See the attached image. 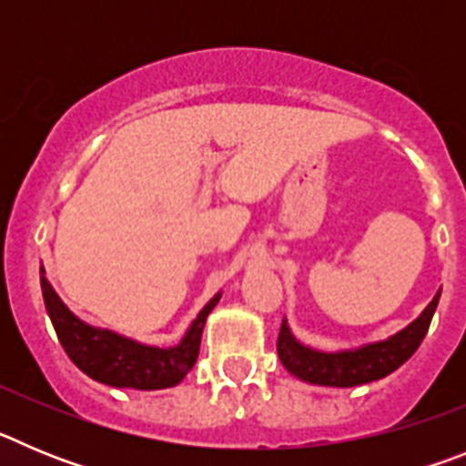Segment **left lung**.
Masks as SVG:
<instances>
[{
    "label": "left lung",
    "mask_w": 466,
    "mask_h": 466,
    "mask_svg": "<svg viewBox=\"0 0 466 466\" xmlns=\"http://www.w3.org/2000/svg\"><path fill=\"white\" fill-rule=\"evenodd\" d=\"M439 296L441 291H436L431 303L420 312L418 319H413L409 327L390 339L366 343L355 350H339V352H322V350H312L299 343L291 329L287 327V319H282V329L278 336L279 361L291 376L310 382V385L355 387L380 380L397 371L399 366L409 361L415 350L420 348L422 339L427 336L436 306H439Z\"/></svg>",
    "instance_id": "obj_1"
}]
</instances>
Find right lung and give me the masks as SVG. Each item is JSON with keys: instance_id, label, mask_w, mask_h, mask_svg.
Wrapping results in <instances>:
<instances>
[{"instance_id": "obj_1", "label": "right lung", "mask_w": 466, "mask_h": 466, "mask_svg": "<svg viewBox=\"0 0 466 466\" xmlns=\"http://www.w3.org/2000/svg\"><path fill=\"white\" fill-rule=\"evenodd\" d=\"M41 294L57 340L69 360L93 380L111 387H130V390H166L182 382L198 360L205 319L221 299V291L209 299L179 343L172 348H156L126 339L109 329L86 324L56 294L51 282L44 278V268H41Z\"/></svg>"}]
</instances>
